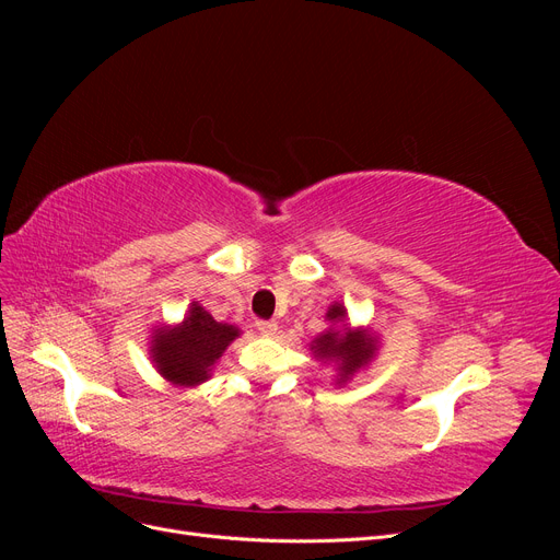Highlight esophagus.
<instances>
[{"label":"esophagus","instance_id":"34e87169","mask_svg":"<svg viewBox=\"0 0 560 560\" xmlns=\"http://www.w3.org/2000/svg\"><path fill=\"white\" fill-rule=\"evenodd\" d=\"M257 329L266 336H273L278 331V322L276 319H259L257 322Z\"/></svg>","mask_w":560,"mask_h":560}]
</instances>
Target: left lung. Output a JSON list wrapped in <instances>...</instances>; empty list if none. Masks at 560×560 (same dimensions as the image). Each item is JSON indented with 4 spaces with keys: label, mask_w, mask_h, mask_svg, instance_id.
<instances>
[{
    "label": "left lung",
    "mask_w": 560,
    "mask_h": 560,
    "mask_svg": "<svg viewBox=\"0 0 560 560\" xmlns=\"http://www.w3.org/2000/svg\"><path fill=\"white\" fill-rule=\"evenodd\" d=\"M325 319L329 327L315 336L311 341L313 358L319 362H334L336 376L334 383L341 387L346 385L360 369H366L376 360L381 338L369 327H350L348 325V311L341 301H334Z\"/></svg>",
    "instance_id": "8db88e82"
}]
</instances>
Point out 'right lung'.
<instances>
[{"instance_id":"obj_1","label":"right lung","mask_w":560,"mask_h":560,"mask_svg":"<svg viewBox=\"0 0 560 560\" xmlns=\"http://www.w3.org/2000/svg\"><path fill=\"white\" fill-rule=\"evenodd\" d=\"M243 331L226 322H217L198 301L177 325H159L149 334V360L159 374L179 387H198L212 378L224 350Z\"/></svg>"}]
</instances>
